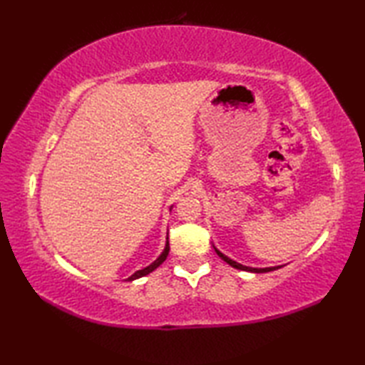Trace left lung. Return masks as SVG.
<instances>
[{
    "mask_svg": "<svg viewBox=\"0 0 365 365\" xmlns=\"http://www.w3.org/2000/svg\"><path fill=\"white\" fill-rule=\"evenodd\" d=\"M215 247V246H213ZM215 251H216V254L220 255V257L226 262V263H229L230 267H234V268H237V269H243V271H250V273H268V271H274V269H279L281 268L282 265H279V267H267V268H254V267H246V265H242V263H238V262H235V260H232L230 257H227L226 254H222L220 250H216L215 247Z\"/></svg>",
    "mask_w": 365,
    "mask_h": 365,
    "instance_id": "8db88e82",
    "label": "left lung"
}]
</instances>
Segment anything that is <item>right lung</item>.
<instances>
[{
    "mask_svg": "<svg viewBox=\"0 0 365 365\" xmlns=\"http://www.w3.org/2000/svg\"><path fill=\"white\" fill-rule=\"evenodd\" d=\"M173 208V207H170ZM168 254H169V237H166V245H165V250H163V252L160 254V257L155 260V262H152L149 267H145V268H143V269H138L135 274H131L127 281H135V279H139V277H143V276H147L149 273H152L153 269H157L163 262L166 260V257H168Z\"/></svg>",
    "mask_w": 365,
    "mask_h": 365,
    "instance_id": "1",
    "label": "right lung"
}]
</instances>
